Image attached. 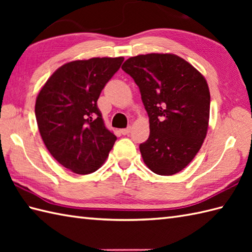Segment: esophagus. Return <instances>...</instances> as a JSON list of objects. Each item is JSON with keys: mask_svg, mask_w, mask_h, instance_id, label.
Wrapping results in <instances>:
<instances>
[{"mask_svg": "<svg viewBox=\"0 0 252 252\" xmlns=\"http://www.w3.org/2000/svg\"><path fill=\"white\" fill-rule=\"evenodd\" d=\"M130 132H131V127L130 126L129 127H126V129H121L120 130V133H121V134H123V135H127Z\"/></svg>", "mask_w": 252, "mask_h": 252, "instance_id": "obj_1", "label": "esophagus"}]
</instances>
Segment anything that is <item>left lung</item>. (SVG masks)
<instances>
[{
    "label": "left lung",
    "mask_w": 252,
    "mask_h": 252,
    "mask_svg": "<svg viewBox=\"0 0 252 252\" xmlns=\"http://www.w3.org/2000/svg\"><path fill=\"white\" fill-rule=\"evenodd\" d=\"M122 70L137 84L149 117L151 133L140 145L144 162L159 175L180 172L207 135L210 92L206 79L174 54L130 57Z\"/></svg>",
    "instance_id": "8db88e82"
}]
</instances>
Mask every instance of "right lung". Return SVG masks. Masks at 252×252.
Wrapping results in <instances>:
<instances>
[{"mask_svg": "<svg viewBox=\"0 0 252 252\" xmlns=\"http://www.w3.org/2000/svg\"><path fill=\"white\" fill-rule=\"evenodd\" d=\"M123 57L73 61L52 74L36 96L35 118L47 151L77 174L95 172L117 140L97 107L101 90Z\"/></svg>", "mask_w": 252, "mask_h": 252, "instance_id": "add662e5", "label": "right lung"}]
</instances>
